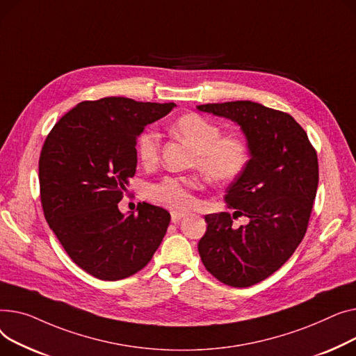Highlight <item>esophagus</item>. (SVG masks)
<instances>
[{
  "mask_svg": "<svg viewBox=\"0 0 356 356\" xmlns=\"http://www.w3.org/2000/svg\"><path fill=\"white\" fill-rule=\"evenodd\" d=\"M185 217V214H182V213H172L171 214V220H172V222H178L181 218H184Z\"/></svg>",
  "mask_w": 356,
  "mask_h": 356,
  "instance_id": "1",
  "label": "esophagus"
}]
</instances>
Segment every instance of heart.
Returning <instances> with one entry per match:
<instances>
[{
  "label": "heart",
  "instance_id": "b5f03b06",
  "mask_svg": "<svg viewBox=\"0 0 356 356\" xmlns=\"http://www.w3.org/2000/svg\"><path fill=\"white\" fill-rule=\"evenodd\" d=\"M172 131L190 142L197 151V165L214 184L237 179L250 158L248 143L240 135H222L217 123L197 113H186L175 120ZM136 154L143 165H152L159 156V136L143 131L136 139ZM197 179L186 177H165L148 188L149 198L172 211H186L194 204L193 191Z\"/></svg>",
  "mask_w": 356,
  "mask_h": 356
}]
</instances>
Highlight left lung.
Masks as SVG:
<instances>
[{"mask_svg":"<svg viewBox=\"0 0 356 356\" xmlns=\"http://www.w3.org/2000/svg\"><path fill=\"white\" fill-rule=\"evenodd\" d=\"M197 109L236 122L250 149L244 172L225 191L227 207L234 213L205 216L200 257L221 283L253 286L279 270L306 234L319 182L318 155L289 113L250 100ZM241 215L249 222L237 229L232 218Z\"/></svg>","mask_w":356,"mask_h":356,"instance_id":"8db88e82","label":"left lung"}]
</instances>
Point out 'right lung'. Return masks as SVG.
<instances>
[{
  "label": "right lung",
  "instance_id": "add662e5",
  "mask_svg": "<svg viewBox=\"0 0 356 356\" xmlns=\"http://www.w3.org/2000/svg\"><path fill=\"white\" fill-rule=\"evenodd\" d=\"M175 103L103 97L79 103L44 140L38 161L46 221L69 257L100 280L127 279L148 264L171 216L139 202L124 216L119 201L136 172V139Z\"/></svg>",
  "mask_w": 356,
  "mask_h": 356
}]
</instances>
